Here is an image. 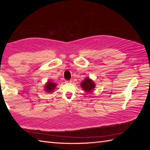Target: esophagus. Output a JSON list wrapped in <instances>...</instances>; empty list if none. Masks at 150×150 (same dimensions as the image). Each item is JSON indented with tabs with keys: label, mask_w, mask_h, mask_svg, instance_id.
<instances>
[{
	"label": "esophagus",
	"mask_w": 150,
	"mask_h": 150,
	"mask_svg": "<svg viewBox=\"0 0 150 150\" xmlns=\"http://www.w3.org/2000/svg\"><path fill=\"white\" fill-rule=\"evenodd\" d=\"M72 83V81H71V80H66V81H65V83L66 84H69V83Z\"/></svg>",
	"instance_id": "esophagus-1"
}]
</instances>
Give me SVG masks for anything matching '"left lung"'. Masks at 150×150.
Listing matches in <instances>:
<instances>
[{
	"instance_id": "1",
	"label": "left lung",
	"mask_w": 150,
	"mask_h": 150,
	"mask_svg": "<svg viewBox=\"0 0 150 150\" xmlns=\"http://www.w3.org/2000/svg\"><path fill=\"white\" fill-rule=\"evenodd\" d=\"M81 87L85 92L90 93L93 91L94 89L96 88V84L94 81L90 79L89 77H86L85 79L81 83Z\"/></svg>"
}]
</instances>
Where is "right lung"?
I'll use <instances>...</instances> for the list:
<instances>
[{
    "instance_id": "1",
    "label": "right lung",
    "mask_w": 150,
    "mask_h": 150,
    "mask_svg": "<svg viewBox=\"0 0 150 150\" xmlns=\"http://www.w3.org/2000/svg\"><path fill=\"white\" fill-rule=\"evenodd\" d=\"M57 84L54 83L51 80H48L47 82L44 85V91L47 93H53L54 89H56Z\"/></svg>"
}]
</instances>
